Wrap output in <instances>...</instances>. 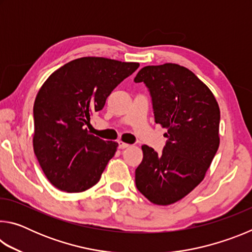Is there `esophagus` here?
I'll use <instances>...</instances> for the list:
<instances>
[{
	"instance_id": "esophagus-1",
	"label": "esophagus",
	"mask_w": 252,
	"mask_h": 252,
	"mask_svg": "<svg viewBox=\"0 0 252 252\" xmlns=\"http://www.w3.org/2000/svg\"><path fill=\"white\" fill-rule=\"evenodd\" d=\"M127 147H130V144H127L126 142H122V141H119V148H120V149H126Z\"/></svg>"
}]
</instances>
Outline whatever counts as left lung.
I'll return each mask as SVG.
<instances>
[{"mask_svg": "<svg viewBox=\"0 0 252 252\" xmlns=\"http://www.w3.org/2000/svg\"><path fill=\"white\" fill-rule=\"evenodd\" d=\"M156 122L167 129L162 155L142 146L135 185L149 201L168 206L201 182L219 148L220 109L215 95L193 72L174 63L142 67Z\"/></svg>", "mask_w": 252, "mask_h": 252, "instance_id": "obj_1", "label": "left lung"}]
</instances>
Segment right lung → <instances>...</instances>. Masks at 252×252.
<instances>
[{
  "instance_id": "add662e5",
  "label": "right lung",
  "mask_w": 252,
  "mask_h": 252,
  "mask_svg": "<svg viewBox=\"0 0 252 252\" xmlns=\"http://www.w3.org/2000/svg\"><path fill=\"white\" fill-rule=\"evenodd\" d=\"M139 65L105 58H80L54 71L42 85L33 106V149L55 188L75 193L99 182L118 143L89 133L87 126L113 89Z\"/></svg>"
}]
</instances>
